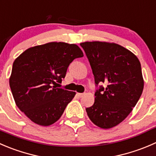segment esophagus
I'll return each mask as SVG.
<instances>
[{"label":"esophagus","instance_id":"esophagus-1","mask_svg":"<svg viewBox=\"0 0 156 156\" xmlns=\"http://www.w3.org/2000/svg\"><path fill=\"white\" fill-rule=\"evenodd\" d=\"M84 93H78V94H77V95H78L79 98H81V97H83V96H84Z\"/></svg>","mask_w":156,"mask_h":156}]
</instances>
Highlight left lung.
Listing matches in <instances>:
<instances>
[{"label": "left lung", "instance_id": "1", "mask_svg": "<svg viewBox=\"0 0 156 156\" xmlns=\"http://www.w3.org/2000/svg\"><path fill=\"white\" fill-rule=\"evenodd\" d=\"M87 57L94 82L105 83L95 91L93 105L86 108L90 120L99 127L110 129L130 113L143 93L141 65L133 52L116 43H81Z\"/></svg>", "mask_w": 156, "mask_h": 156}]
</instances>
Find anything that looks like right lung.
<instances>
[{
  "instance_id": "1",
  "label": "right lung",
  "mask_w": 156,
  "mask_h": 156,
  "mask_svg": "<svg viewBox=\"0 0 156 156\" xmlns=\"http://www.w3.org/2000/svg\"><path fill=\"white\" fill-rule=\"evenodd\" d=\"M83 56L77 45L62 42L24 51L15 59L9 81L18 108L36 124L56 122L75 95L56 84L66 77L70 63Z\"/></svg>"
}]
</instances>
